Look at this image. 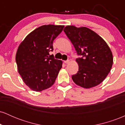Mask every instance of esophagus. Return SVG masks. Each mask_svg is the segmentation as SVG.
<instances>
[{"mask_svg": "<svg viewBox=\"0 0 125 125\" xmlns=\"http://www.w3.org/2000/svg\"><path fill=\"white\" fill-rule=\"evenodd\" d=\"M69 60H67V61H64V63H66V64H67V63H69Z\"/></svg>", "mask_w": 125, "mask_h": 125, "instance_id": "34e87169", "label": "esophagus"}]
</instances>
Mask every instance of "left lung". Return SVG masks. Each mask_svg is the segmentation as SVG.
Instances as JSON below:
<instances>
[{
    "label": "left lung",
    "mask_w": 125,
    "mask_h": 125,
    "mask_svg": "<svg viewBox=\"0 0 125 125\" xmlns=\"http://www.w3.org/2000/svg\"><path fill=\"white\" fill-rule=\"evenodd\" d=\"M63 31L81 58L76 59L79 71L72 76L77 85L91 88L104 81L113 64L110 49L99 35L86 27L67 26Z\"/></svg>",
    "instance_id": "1"
}]
</instances>
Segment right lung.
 <instances>
[{"label": "right lung", "instance_id": "right-lung-1", "mask_svg": "<svg viewBox=\"0 0 125 125\" xmlns=\"http://www.w3.org/2000/svg\"><path fill=\"white\" fill-rule=\"evenodd\" d=\"M64 26L48 25L36 29L19 46L16 62L23 81L31 90L41 92L54 84L62 61L50 55L53 42Z\"/></svg>", "mask_w": 125, "mask_h": 125}]
</instances>
